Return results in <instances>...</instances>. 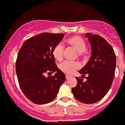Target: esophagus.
I'll return each instance as SVG.
<instances>
[{
	"mask_svg": "<svg viewBox=\"0 0 125 125\" xmlns=\"http://www.w3.org/2000/svg\"><path fill=\"white\" fill-rule=\"evenodd\" d=\"M70 77H71V76H70V75H66V79H69Z\"/></svg>",
	"mask_w": 125,
	"mask_h": 125,
	"instance_id": "1",
	"label": "esophagus"
}]
</instances>
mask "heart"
I'll use <instances>...</instances> for the list:
<instances>
[{"mask_svg": "<svg viewBox=\"0 0 125 125\" xmlns=\"http://www.w3.org/2000/svg\"><path fill=\"white\" fill-rule=\"evenodd\" d=\"M68 45L75 48L78 52V55L82 56L84 55L86 48V43L83 38L79 36H73L66 40ZM53 57L57 61H61L63 59L64 46L62 43L57 44L52 50ZM80 68V64L78 62L65 61L61 64L59 68L62 72L67 75H72L75 72V70Z\"/></svg>", "mask_w": 125, "mask_h": 125, "instance_id": "heart-1", "label": "heart"}]
</instances>
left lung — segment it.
I'll return each mask as SVG.
<instances>
[{
    "label": "left lung",
    "mask_w": 125,
    "mask_h": 125,
    "mask_svg": "<svg viewBox=\"0 0 125 125\" xmlns=\"http://www.w3.org/2000/svg\"><path fill=\"white\" fill-rule=\"evenodd\" d=\"M91 45V56L83 68L79 71L82 78L88 77L85 82L76 77L77 84L72 89L77 100L91 104L101 100L108 93L112 83L116 70V54L111 45L98 34L87 33Z\"/></svg>",
    "instance_id": "left-lung-1"
}]
</instances>
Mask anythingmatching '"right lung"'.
Masks as SVG:
<instances>
[{
    "label": "right lung",
    "mask_w": 125,
    "mask_h": 125,
    "mask_svg": "<svg viewBox=\"0 0 125 125\" xmlns=\"http://www.w3.org/2000/svg\"><path fill=\"white\" fill-rule=\"evenodd\" d=\"M64 34L43 32L26 40L18 52L16 72L21 91L36 104H45L55 98L66 77L55 63L53 47ZM45 73H55L44 77Z\"/></svg>",
    "instance_id": "1"
}]
</instances>
